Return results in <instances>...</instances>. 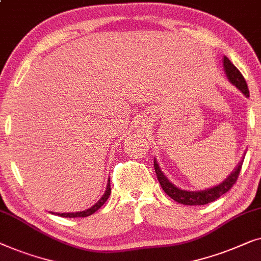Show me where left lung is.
Instances as JSON below:
<instances>
[{"label": "left lung", "mask_w": 261, "mask_h": 261, "mask_svg": "<svg viewBox=\"0 0 261 261\" xmlns=\"http://www.w3.org/2000/svg\"><path fill=\"white\" fill-rule=\"evenodd\" d=\"M222 65H223V71H225L227 79L229 80V83L236 86L246 98H248L249 97L248 86L247 84H246V80L244 76H242L239 69H238L236 66L230 62L229 59L226 56L222 59ZM245 155L246 153H244L241 161L238 163L236 169H234V170L228 175V177L223 179L221 183L212 187V188H208L204 190H194V192H192V190H185V189L178 188V187H176L174 183L169 181L167 176L163 174L162 170H161V167L156 159H153V167H155L157 179H159L161 187H162L164 193H166L168 196H170L172 200L176 201V202L182 203V204L201 205V204L211 203L216 199H219L220 196H222L223 194H226L234 185H236L238 176H239V172L241 170L242 162H244Z\"/></svg>", "instance_id": "obj_1"}]
</instances>
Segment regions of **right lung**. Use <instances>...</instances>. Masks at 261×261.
<instances>
[{"mask_svg":"<svg viewBox=\"0 0 261 261\" xmlns=\"http://www.w3.org/2000/svg\"><path fill=\"white\" fill-rule=\"evenodd\" d=\"M110 194H111V187H110V179L108 181V186H106V190L104 193V195H102L100 199L97 203H94L92 207L86 209V211H83V212H75V213H53L50 212L52 214H56L59 216H62V218H86V216H90L92 215L93 213H95L98 211L99 208L101 207L102 204H104L106 201H108Z\"/></svg>","mask_w":261,"mask_h":261,"instance_id":"1","label":"right lung"}]
</instances>
